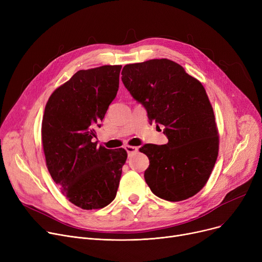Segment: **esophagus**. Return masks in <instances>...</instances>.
<instances>
[{
  "label": "esophagus",
  "instance_id": "1",
  "mask_svg": "<svg viewBox=\"0 0 262 262\" xmlns=\"http://www.w3.org/2000/svg\"><path fill=\"white\" fill-rule=\"evenodd\" d=\"M125 149H126V152H127L128 156H130V155H133V154L138 152V147L130 146V145H126V146H125Z\"/></svg>",
  "mask_w": 262,
  "mask_h": 262
}]
</instances>
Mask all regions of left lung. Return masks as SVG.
<instances>
[{
	"instance_id": "left-lung-1",
	"label": "left lung",
	"mask_w": 262,
	"mask_h": 262,
	"mask_svg": "<svg viewBox=\"0 0 262 262\" xmlns=\"http://www.w3.org/2000/svg\"><path fill=\"white\" fill-rule=\"evenodd\" d=\"M122 81L146 110L149 123L163 125L168 143L144 144L149 159L144 180L153 193L180 202L206 185L217 157L213 109L201 82L167 58L126 64Z\"/></svg>"
}]
</instances>
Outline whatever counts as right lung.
I'll return each mask as SVG.
<instances>
[{"mask_svg": "<svg viewBox=\"0 0 262 262\" xmlns=\"http://www.w3.org/2000/svg\"><path fill=\"white\" fill-rule=\"evenodd\" d=\"M122 66L77 71L55 90L42 119V144L48 170L62 194L82 209L103 208L117 194L124 148L98 146L96 127L119 89Z\"/></svg>", "mask_w": 262, "mask_h": 262, "instance_id": "add662e5", "label": "right lung"}]
</instances>
